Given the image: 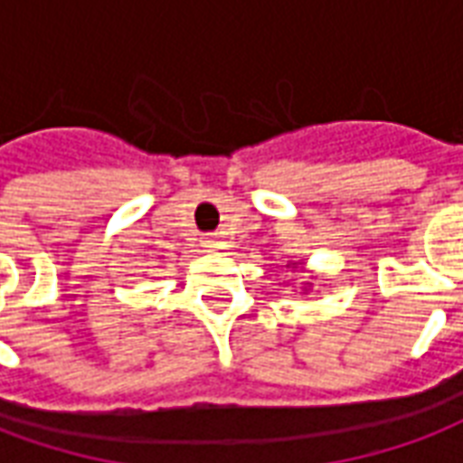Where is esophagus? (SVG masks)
<instances>
[{"mask_svg":"<svg viewBox=\"0 0 463 463\" xmlns=\"http://www.w3.org/2000/svg\"><path fill=\"white\" fill-rule=\"evenodd\" d=\"M202 246H204L207 251H217V249H219L217 236H214V234H207V236H204V241H202Z\"/></svg>","mask_w":463,"mask_h":463,"instance_id":"obj_1","label":"esophagus"}]
</instances>
